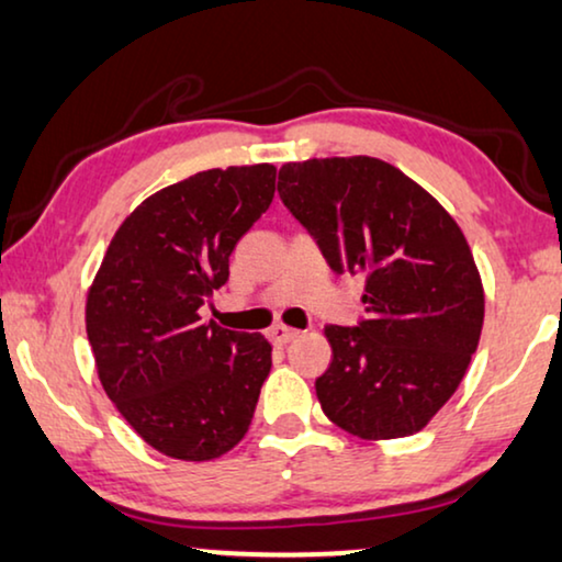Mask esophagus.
Masks as SVG:
<instances>
[{"label":"esophagus","mask_w":562,"mask_h":562,"mask_svg":"<svg viewBox=\"0 0 562 562\" xmlns=\"http://www.w3.org/2000/svg\"><path fill=\"white\" fill-rule=\"evenodd\" d=\"M268 338H271L276 346H286L294 338H299V330H294V327H286V325H273L271 330H268Z\"/></svg>","instance_id":"34e87169"}]
</instances>
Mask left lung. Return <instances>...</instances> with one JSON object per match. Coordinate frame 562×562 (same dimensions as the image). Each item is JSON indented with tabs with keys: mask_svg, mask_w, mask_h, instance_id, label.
I'll use <instances>...</instances> for the list:
<instances>
[{
	"mask_svg": "<svg viewBox=\"0 0 562 562\" xmlns=\"http://www.w3.org/2000/svg\"><path fill=\"white\" fill-rule=\"evenodd\" d=\"M279 195L335 273H363L359 325H327L323 413L359 439L420 431L477 351L485 296L462 229L431 193L374 157L289 162Z\"/></svg>",
	"mask_w": 562,
	"mask_h": 562,
	"instance_id": "left-lung-1",
	"label": "left lung"
}]
</instances>
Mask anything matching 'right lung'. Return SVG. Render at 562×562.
<instances>
[{
  "mask_svg": "<svg viewBox=\"0 0 562 562\" xmlns=\"http://www.w3.org/2000/svg\"><path fill=\"white\" fill-rule=\"evenodd\" d=\"M276 167L195 172L126 216L87 294V338L105 395L149 447L186 462L227 454L271 371L260 333L203 323L229 255L266 214Z\"/></svg>",
  "mask_w": 562,
  "mask_h": 562,
  "instance_id": "obj_1",
  "label": "right lung"
}]
</instances>
